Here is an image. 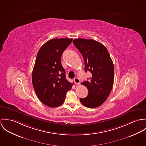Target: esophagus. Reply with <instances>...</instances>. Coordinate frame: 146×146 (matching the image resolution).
<instances>
[{
    "mask_svg": "<svg viewBox=\"0 0 146 146\" xmlns=\"http://www.w3.org/2000/svg\"><path fill=\"white\" fill-rule=\"evenodd\" d=\"M74 82H75V83L76 84H79L80 83V82H81L79 78H75L74 79Z\"/></svg>",
    "mask_w": 146,
    "mask_h": 146,
    "instance_id": "34e87169",
    "label": "esophagus"
}]
</instances>
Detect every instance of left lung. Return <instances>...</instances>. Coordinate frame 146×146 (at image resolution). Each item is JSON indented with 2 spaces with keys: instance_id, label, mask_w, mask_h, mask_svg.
<instances>
[{
  "instance_id": "left-lung-1",
  "label": "left lung",
  "mask_w": 146,
  "mask_h": 146,
  "mask_svg": "<svg viewBox=\"0 0 146 146\" xmlns=\"http://www.w3.org/2000/svg\"><path fill=\"white\" fill-rule=\"evenodd\" d=\"M73 42L83 57L85 72L92 74L89 80L81 83L87 88L88 94L80 98V101L87 108H97L106 100L113 88V62L106 47L98 41L78 38Z\"/></svg>"
}]
</instances>
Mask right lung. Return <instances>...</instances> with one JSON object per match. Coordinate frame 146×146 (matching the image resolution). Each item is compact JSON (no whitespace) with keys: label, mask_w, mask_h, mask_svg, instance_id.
<instances>
[{"label":"right lung","mask_w":146,"mask_h":146,"mask_svg":"<svg viewBox=\"0 0 146 146\" xmlns=\"http://www.w3.org/2000/svg\"><path fill=\"white\" fill-rule=\"evenodd\" d=\"M72 38H53L39 50L33 69L32 82L35 92L44 105L50 108L63 104L66 92L73 84L65 78L61 56Z\"/></svg>","instance_id":"1"}]
</instances>
